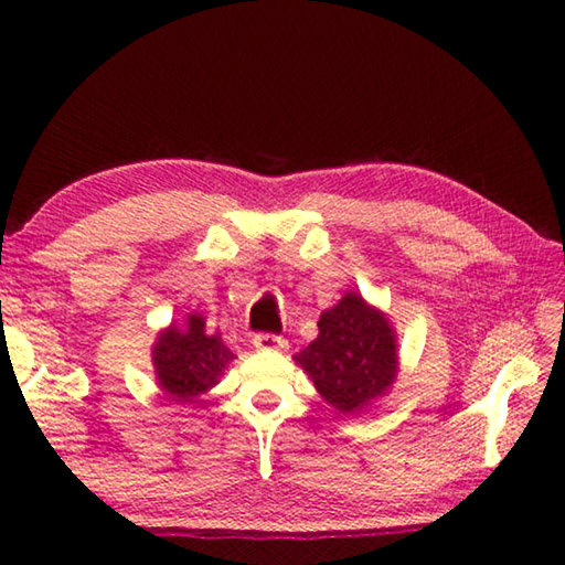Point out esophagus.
Wrapping results in <instances>:
<instances>
[{"mask_svg":"<svg viewBox=\"0 0 565 565\" xmlns=\"http://www.w3.org/2000/svg\"><path fill=\"white\" fill-rule=\"evenodd\" d=\"M252 347H255V350H264V352L286 350V340L279 338V334L259 332V334H255V338H252Z\"/></svg>","mask_w":565,"mask_h":565,"instance_id":"esophagus-1","label":"esophagus"}]
</instances>
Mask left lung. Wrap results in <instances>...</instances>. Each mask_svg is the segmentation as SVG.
Segmentation results:
<instances>
[{"label":"left lung","instance_id":"obj_1","mask_svg":"<svg viewBox=\"0 0 565 565\" xmlns=\"http://www.w3.org/2000/svg\"><path fill=\"white\" fill-rule=\"evenodd\" d=\"M296 364L334 411L354 415L391 388L398 344L388 318L352 291L320 316L318 338L296 354Z\"/></svg>","mask_w":565,"mask_h":565}]
</instances>
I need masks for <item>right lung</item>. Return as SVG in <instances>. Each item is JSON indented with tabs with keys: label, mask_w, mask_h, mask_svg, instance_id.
Wrapping results in <instances>:
<instances>
[{
	"label": "right lung",
	"mask_w": 565,
	"mask_h": 565,
	"mask_svg": "<svg viewBox=\"0 0 565 565\" xmlns=\"http://www.w3.org/2000/svg\"><path fill=\"white\" fill-rule=\"evenodd\" d=\"M235 359L221 332H206L203 316L191 313L182 328L170 326L152 347V364L162 391L177 403H194L218 383Z\"/></svg>",
	"instance_id": "add662e5"
}]
</instances>
